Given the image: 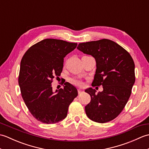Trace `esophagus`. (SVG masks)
<instances>
[{
    "label": "esophagus",
    "instance_id": "obj_1",
    "mask_svg": "<svg viewBox=\"0 0 149 149\" xmlns=\"http://www.w3.org/2000/svg\"><path fill=\"white\" fill-rule=\"evenodd\" d=\"M81 92H82V90L81 89V88H79V89H78V93H79V94L81 93Z\"/></svg>",
    "mask_w": 149,
    "mask_h": 149
}]
</instances>
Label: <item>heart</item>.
<instances>
[{"instance_id":"heart-1","label":"heart","mask_w":149,"mask_h":149,"mask_svg":"<svg viewBox=\"0 0 149 149\" xmlns=\"http://www.w3.org/2000/svg\"><path fill=\"white\" fill-rule=\"evenodd\" d=\"M72 83L75 84H77V85H79V86H81L82 84H83V82H82L79 79H73L72 80Z\"/></svg>"}]
</instances>
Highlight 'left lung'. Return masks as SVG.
<instances>
[{
  "label": "left lung",
  "instance_id": "1",
  "mask_svg": "<svg viewBox=\"0 0 149 149\" xmlns=\"http://www.w3.org/2000/svg\"><path fill=\"white\" fill-rule=\"evenodd\" d=\"M77 49L95 59L97 69L91 85L103 86L97 94L92 88L85 90L91 97L85 106L86 115L98 123L111 121L122 111L131 94L135 82L133 59L122 47L107 39L81 43Z\"/></svg>",
  "mask_w": 149,
  "mask_h": 149
}]
</instances>
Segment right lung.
<instances>
[{"label": "right lung", "mask_w": 149, "mask_h": 149, "mask_svg": "<svg viewBox=\"0 0 149 149\" xmlns=\"http://www.w3.org/2000/svg\"><path fill=\"white\" fill-rule=\"evenodd\" d=\"M77 43L45 39L31 46L20 62L18 84L22 97L32 115L38 121L51 124L67 116L69 105L77 96L75 87L65 83L55 91L51 83L63 70L64 58Z\"/></svg>", "instance_id": "1"}]
</instances>
